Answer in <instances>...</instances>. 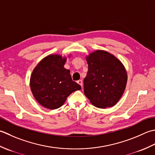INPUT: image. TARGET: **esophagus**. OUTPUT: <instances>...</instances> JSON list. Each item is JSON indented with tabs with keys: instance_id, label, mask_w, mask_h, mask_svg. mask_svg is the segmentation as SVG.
Listing matches in <instances>:
<instances>
[{
	"instance_id": "34e87169",
	"label": "esophagus",
	"mask_w": 155,
	"mask_h": 155,
	"mask_svg": "<svg viewBox=\"0 0 155 155\" xmlns=\"http://www.w3.org/2000/svg\"><path fill=\"white\" fill-rule=\"evenodd\" d=\"M77 83H78V84H80V86H81V87H82V86H83V82H82L81 80H78V81H77Z\"/></svg>"
}]
</instances>
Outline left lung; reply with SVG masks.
Here are the masks:
<instances>
[{
    "label": "left lung",
    "mask_w": 155,
    "mask_h": 155,
    "mask_svg": "<svg viewBox=\"0 0 155 155\" xmlns=\"http://www.w3.org/2000/svg\"><path fill=\"white\" fill-rule=\"evenodd\" d=\"M86 59L88 71L84 80L85 96L97 108L116 105L127 84L124 65L114 55L101 49L90 53Z\"/></svg>",
    "instance_id": "left-lung-1"
}]
</instances>
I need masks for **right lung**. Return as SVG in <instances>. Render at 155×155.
<instances>
[{
	"mask_svg": "<svg viewBox=\"0 0 155 155\" xmlns=\"http://www.w3.org/2000/svg\"><path fill=\"white\" fill-rule=\"evenodd\" d=\"M71 56L50 54L38 63L30 78L31 92L37 102L50 110L59 108L70 94L81 86L72 81L70 71L64 68Z\"/></svg>",
	"mask_w": 155,
	"mask_h": 155,
	"instance_id": "add662e5",
	"label": "right lung"
}]
</instances>
